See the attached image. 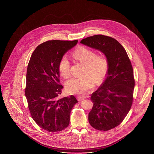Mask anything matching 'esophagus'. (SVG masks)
I'll return each mask as SVG.
<instances>
[{"instance_id":"1","label":"esophagus","mask_w":154,"mask_h":154,"mask_svg":"<svg viewBox=\"0 0 154 154\" xmlns=\"http://www.w3.org/2000/svg\"><path fill=\"white\" fill-rule=\"evenodd\" d=\"M85 99V97H84V96H78L77 97V100H79V101H81V100H84V99Z\"/></svg>"}]
</instances>
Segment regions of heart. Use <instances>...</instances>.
Segmentation results:
<instances>
[{
  "instance_id": "heart-1",
  "label": "heart",
  "mask_w": 154,
  "mask_h": 154,
  "mask_svg": "<svg viewBox=\"0 0 154 154\" xmlns=\"http://www.w3.org/2000/svg\"><path fill=\"white\" fill-rule=\"evenodd\" d=\"M77 61L84 64L80 77H75L66 84L67 92L70 94H82L96 83L103 80L108 68V61L104 54H96L94 50L86 46H80L72 53ZM70 63L66 57H62L58 63V71L64 79L70 75Z\"/></svg>"
}]
</instances>
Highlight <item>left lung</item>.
<instances>
[{"label":"left lung","mask_w":154,"mask_h":154,"mask_svg":"<svg viewBox=\"0 0 154 154\" xmlns=\"http://www.w3.org/2000/svg\"><path fill=\"white\" fill-rule=\"evenodd\" d=\"M81 43L99 50L108 61L106 80L91 94L93 105L89 122L97 130L113 129L122 123L133 103L135 79L131 62L123 46L112 37L95 35Z\"/></svg>","instance_id":"8db88e82"}]
</instances>
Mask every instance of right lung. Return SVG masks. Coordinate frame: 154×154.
Listing matches in <instances>:
<instances>
[{
	"mask_svg": "<svg viewBox=\"0 0 154 154\" xmlns=\"http://www.w3.org/2000/svg\"><path fill=\"white\" fill-rule=\"evenodd\" d=\"M77 42L51 40L41 43L32 53L27 66L25 96L29 109L38 125L50 132L68 127L70 112L77 103L72 95L60 97L63 86L58 71L62 57Z\"/></svg>",
	"mask_w": 154,
	"mask_h": 154,
	"instance_id": "1",
	"label": "right lung"
}]
</instances>
